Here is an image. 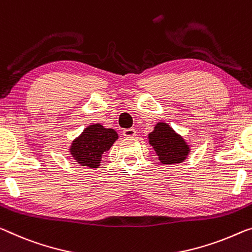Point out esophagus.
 Returning a JSON list of instances; mask_svg holds the SVG:
<instances>
[{"mask_svg": "<svg viewBox=\"0 0 252 252\" xmlns=\"http://www.w3.org/2000/svg\"><path fill=\"white\" fill-rule=\"evenodd\" d=\"M123 135H125V137H127V138L134 137L135 130L132 129V127H130V129H125V130H123Z\"/></svg>", "mask_w": 252, "mask_h": 252, "instance_id": "34e87169", "label": "esophagus"}]
</instances>
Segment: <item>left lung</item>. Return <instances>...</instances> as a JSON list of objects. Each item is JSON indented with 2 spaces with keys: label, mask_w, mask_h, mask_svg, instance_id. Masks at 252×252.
Segmentation results:
<instances>
[{
  "label": "left lung",
  "mask_w": 252,
  "mask_h": 252,
  "mask_svg": "<svg viewBox=\"0 0 252 252\" xmlns=\"http://www.w3.org/2000/svg\"><path fill=\"white\" fill-rule=\"evenodd\" d=\"M148 138L149 143L158 155L159 160L163 165L179 163L185 160L189 156V145L167 123L159 122Z\"/></svg>",
  "instance_id": "obj_1"
}]
</instances>
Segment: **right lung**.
Listing matches in <instances>:
<instances>
[{
	"label": "right lung",
	"instance_id": "1",
	"mask_svg": "<svg viewBox=\"0 0 252 252\" xmlns=\"http://www.w3.org/2000/svg\"><path fill=\"white\" fill-rule=\"evenodd\" d=\"M118 133L102 125L87 126L83 133L71 143L70 154L81 166L97 168L103 154L113 146Z\"/></svg>",
	"mask_w": 252,
	"mask_h": 252
}]
</instances>
